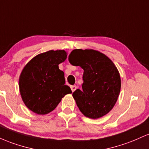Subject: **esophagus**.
<instances>
[{
    "mask_svg": "<svg viewBox=\"0 0 149 149\" xmlns=\"http://www.w3.org/2000/svg\"><path fill=\"white\" fill-rule=\"evenodd\" d=\"M77 86H75V85H73V86H71V89H72V92H74V91H75V90L77 89Z\"/></svg>",
    "mask_w": 149,
    "mask_h": 149,
    "instance_id": "obj_1",
    "label": "esophagus"
}]
</instances>
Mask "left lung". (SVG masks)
<instances>
[{
	"label": "left lung",
	"instance_id": "left-lung-1",
	"mask_svg": "<svg viewBox=\"0 0 149 149\" xmlns=\"http://www.w3.org/2000/svg\"><path fill=\"white\" fill-rule=\"evenodd\" d=\"M70 57L72 63L84 70L82 90L72 93L78 108L91 119L104 116L114 107L120 94L118 69L108 57L94 50L74 49L68 58L70 63Z\"/></svg>",
	"mask_w": 149,
	"mask_h": 149
}]
</instances>
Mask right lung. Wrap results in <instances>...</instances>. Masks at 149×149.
Instances as JSON below:
<instances>
[{
	"mask_svg": "<svg viewBox=\"0 0 149 149\" xmlns=\"http://www.w3.org/2000/svg\"><path fill=\"white\" fill-rule=\"evenodd\" d=\"M65 51H49L38 54L22 72L19 80L20 94L26 106L38 115L48 114L72 91L65 85L64 72L58 65L65 61Z\"/></svg>",
	"mask_w": 149,
	"mask_h": 149,
	"instance_id": "1",
	"label": "right lung"
}]
</instances>
